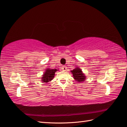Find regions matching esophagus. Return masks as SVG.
<instances>
[{
	"label": "esophagus",
	"instance_id": "obj_1",
	"mask_svg": "<svg viewBox=\"0 0 127 127\" xmlns=\"http://www.w3.org/2000/svg\"><path fill=\"white\" fill-rule=\"evenodd\" d=\"M61 68H62V69H63V71H66V70H67V67L65 66H62L61 67Z\"/></svg>",
	"mask_w": 127,
	"mask_h": 127
}]
</instances>
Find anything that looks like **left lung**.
<instances>
[{"label":"left lung","mask_w":127,"mask_h":127,"mask_svg":"<svg viewBox=\"0 0 127 127\" xmlns=\"http://www.w3.org/2000/svg\"><path fill=\"white\" fill-rule=\"evenodd\" d=\"M71 72L72 73L74 79L77 82L80 83L85 80L86 77L85 74L83 73L82 70L79 67H76L74 69L71 71Z\"/></svg>","instance_id":"obj_1"}]
</instances>
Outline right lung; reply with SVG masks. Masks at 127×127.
I'll return each instance as SVG.
<instances>
[{"label":"right lung","instance_id":"obj_1","mask_svg":"<svg viewBox=\"0 0 127 127\" xmlns=\"http://www.w3.org/2000/svg\"><path fill=\"white\" fill-rule=\"evenodd\" d=\"M56 69H51V68H47L46 71L43 73V74L42 75L41 81L42 83H47L49 81H50L53 79L54 78L55 73L57 71Z\"/></svg>","mask_w":127,"mask_h":127}]
</instances>
